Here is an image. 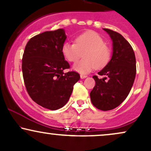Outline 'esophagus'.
Here are the masks:
<instances>
[{
	"mask_svg": "<svg viewBox=\"0 0 151 151\" xmlns=\"http://www.w3.org/2000/svg\"><path fill=\"white\" fill-rule=\"evenodd\" d=\"M80 77L81 79H84V78L87 77V76L85 75V74H80Z\"/></svg>",
	"mask_w": 151,
	"mask_h": 151,
	"instance_id": "obj_1",
	"label": "esophagus"
}]
</instances>
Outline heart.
I'll use <instances>...</instances> for the list:
<instances>
[{
    "mask_svg": "<svg viewBox=\"0 0 151 151\" xmlns=\"http://www.w3.org/2000/svg\"><path fill=\"white\" fill-rule=\"evenodd\" d=\"M62 54L66 60L75 62L84 55V59L73 66L79 73H89L96 67L101 69L109 63L111 50L104 38L97 32L86 31L78 35L74 43L66 42L62 46Z\"/></svg>",
    "mask_w": 151,
    "mask_h": 151,
    "instance_id": "b5f03b06",
    "label": "heart"
}]
</instances>
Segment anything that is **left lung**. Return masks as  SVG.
I'll use <instances>...</instances> for the list:
<instances>
[{
	"instance_id": "8db88e82",
	"label": "left lung",
	"mask_w": 151,
	"mask_h": 151,
	"mask_svg": "<svg viewBox=\"0 0 151 151\" xmlns=\"http://www.w3.org/2000/svg\"><path fill=\"white\" fill-rule=\"evenodd\" d=\"M113 41V55L98 76H93L95 86L90 92L92 104L102 111L116 108L131 91L136 74V57L130 43L115 31L104 29Z\"/></svg>"
}]
</instances>
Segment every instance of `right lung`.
<instances>
[{"label": "right lung", "instance_id": "right-lung-1", "mask_svg": "<svg viewBox=\"0 0 151 151\" xmlns=\"http://www.w3.org/2000/svg\"><path fill=\"white\" fill-rule=\"evenodd\" d=\"M66 40L65 30L46 31L29 40L22 59L26 90L35 102L44 108L57 110L68 101L79 73L70 71L62 54Z\"/></svg>", "mask_w": 151, "mask_h": 151}]
</instances>
